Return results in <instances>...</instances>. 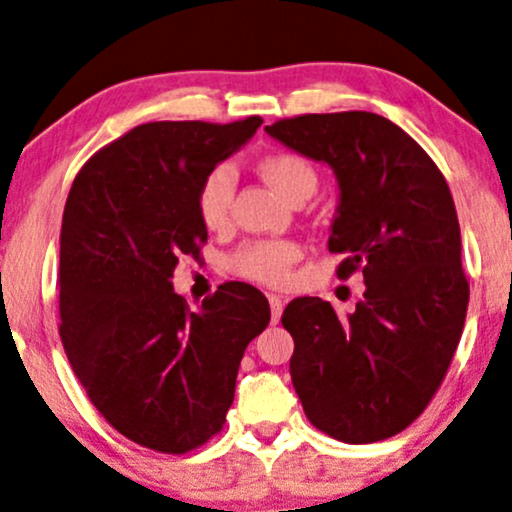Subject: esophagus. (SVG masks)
<instances>
[{"label":"esophagus","mask_w":512,"mask_h":512,"mask_svg":"<svg viewBox=\"0 0 512 512\" xmlns=\"http://www.w3.org/2000/svg\"><path fill=\"white\" fill-rule=\"evenodd\" d=\"M269 307H271V323H278L283 312V300L278 295H269Z\"/></svg>","instance_id":"obj_1"}]
</instances>
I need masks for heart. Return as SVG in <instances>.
Returning a JSON list of instances; mask_svg holds the SVG:
<instances>
[{
	"label": "heart",
	"instance_id": "heart-1",
	"mask_svg": "<svg viewBox=\"0 0 512 512\" xmlns=\"http://www.w3.org/2000/svg\"><path fill=\"white\" fill-rule=\"evenodd\" d=\"M255 170L290 203H302L316 191L314 167L295 151H271L257 158ZM236 179L229 165H217L198 181L196 212L200 224L208 231H226L231 226V205H234ZM300 260V245L286 238H260L248 241L226 257V269L243 281L260 286H283L290 269Z\"/></svg>",
	"mask_w": 512,
	"mask_h": 512
}]
</instances>
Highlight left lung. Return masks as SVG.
<instances>
[{
    "label": "left lung",
    "mask_w": 512,
    "mask_h": 512,
    "mask_svg": "<svg viewBox=\"0 0 512 512\" xmlns=\"http://www.w3.org/2000/svg\"><path fill=\"white\" fill-rule=\"evenodd\" d=\"M340 184L328 250L338 278L366 293L347 319L321 297L283 312L290 378L309 423L347 444L394 437L428 409L461 340L470 283L461 226L435 160L404 129L366 111L307 113L267 127Z\"/></svg>",
    "instance_id": "1"
}]
</instances>
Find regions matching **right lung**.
<instances>
[{
	"mask_svg": "<svg viewBox=\"0 0 512 512\" xmlns=\"http://www.w3.org/2000/svg\"><path fill=\"white\" fill-rule=\"evenodd\" d=\"M260 125V115L146 122L99 148L70 186L58 262L63 349L108 425L160 454H186L222 432L245 347L271 319L248 283H222L198 312L170 283L179 257H200L208 243L198 181Z\"/></svg>",
	"mask_w": 512,
	"mask_h": 512,
	"instance_id": "obj_1",
	"label": "right lung"
}]
</instances>
